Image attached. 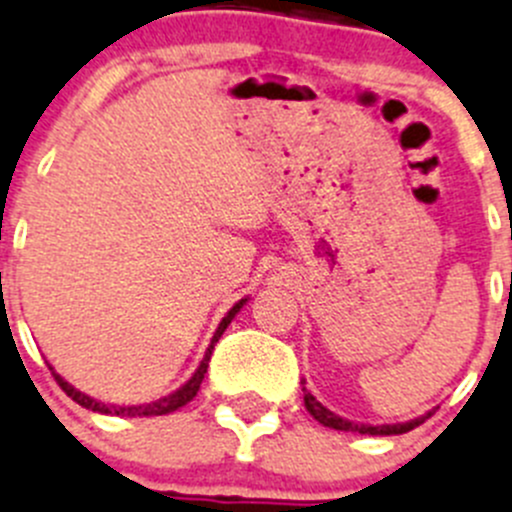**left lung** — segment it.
Masks as SVG:
<instances>
[{
    "instance_id": "left-lung-1",
    "label": "left lung",
    "mask_w": 512,
    "mask_h": 512,
    "mask_svg": "<svg viewBox=\"0 0 512 512\" xmlns=\"http://www.w3.org/2000/svg\"><path fill=\"white\" fill-rule=\"evenodd\" d=\"M303 391H305V389H303ZM303 399H305V409H308V412L313 414V419H318V422H321L323 427L341 429V432L374 434V437H379V434H381V437H386V434H404V432H412L414 427H419V424H424V422H427V419L434 414V409H432V412L422 414V417L412 419V422H404V424H379V427H371V424H356V422H348V419L336 417V414L328 412V409L323 407L321 401L315 399V396L310 394V391H305Z\"/></svg>"
}]
</instances>
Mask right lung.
<instances>
[{
  "instance_id": "right-lung-1",
  "label": "right lung",
  "mask_w": 512,
  "mask_h": 512,
  "mask_svg": "<svg viewBox=\"0 0 512 512\" xmlns=\"http://www.w3.org/2000/svg\"><path fill=\"white\" fill-rule=\"evenodd\" d=\"M245 303H247V298L240 300V303L234 305V308L229 310L227 315H224L222 323H219V328H217V333H214L212 343H209L207 353H204L202 364H199V369L194 371V376H191V379L186 381V384L181 386V389H176L174 394L164 396V399L154 401V404H143V407H111V404H100V401H95V399H90V396H85L83 391L73 389V386H70L68 381L62 379V376H57L55 371H52V366H50V371H52V376H55L57 384H60V389L65 391V394H68L70 399L78 401L80 407L93 409V412H100V414H116V417H161V414L176 412V409H179V407H184L186 401H191V399H194V396H197L199 386H202V381H204V374H207V366H209V358H212L214 343H217L219 338H222L224 328H227L229 323H232V318H234V315H237V313H240V308H242V305H245Z\"/></svg>"
}]
</instances>
